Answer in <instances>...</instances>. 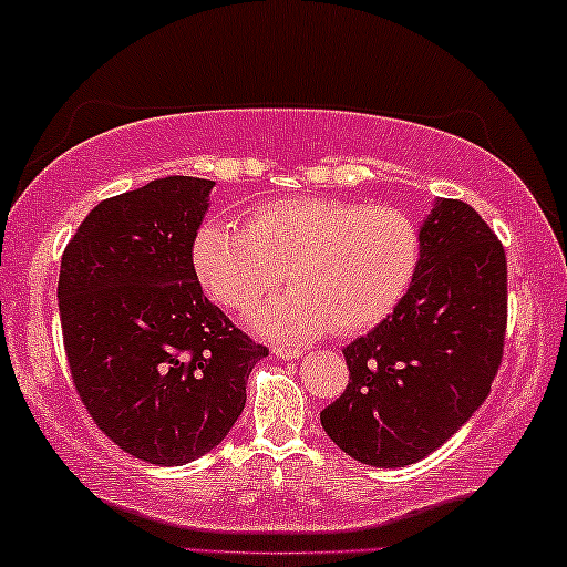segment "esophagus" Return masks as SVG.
Instances as JSON below:
<instances>
[{"label": "esophagus", "instance_id": "1", "mask_svg": "<svg viewBox=\"0 0 567 567\" xmlns=\"http://www.w3.org/2000/svg\"><path fill=\"white\" fill-rule=\"evenodd\" d=\"M274 353L278 355V359L289 361V359H299V355L305 353V351H301V348H291V346H276Z\"/></svg>", "mask_w": 567, "mask_h": 567}]
</instances>
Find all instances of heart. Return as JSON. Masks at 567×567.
I'll list each match as a JSON object with an SVG mask.
<instances>
[{"label": "heart", "instance_id": "obj_1", "mask_svg": "<svg viewBox=\"0 0 567 567\" xmlns=\"http://www.w3.org/2000/svg\"><path fill=\"white\" fill-rule=\"evenodd\" d=\"M190 255L204 291L237 315L286 276L291 289L252 315L262 336H359L405 299L421 266V231L400 208L301 196L252 208L245 229L206 221Z\"/></svg>", "mask_w": 567, "mask_h": 567}]
</instances>
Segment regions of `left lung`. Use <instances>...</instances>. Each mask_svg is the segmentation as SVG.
Returning a JSON list of instances; mask_svg holds the SVG:
<instances>
[{
	"label": "left lung",
	"mask_w": 567,
	"mask_h": 567,
	"mask_svg": "<svg viewBox=\"0 0 567 567\" xmlns=\"http://www.w3.org/2000/svg\"><path fill=\"white\" fill-rule=\"evenodd\" d=\"M506 250L475 208L439 198L421 227V266L398 309L346 346V392L320 413L348 456L405 467L483 405L503 359Z\"/></svg>",
	"instance_id": "8db88e82"
}]
</instances>
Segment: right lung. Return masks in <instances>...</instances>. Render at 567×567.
I'll return each instance as SVG.
<instances>
[{
	"label": "right lung",
	"instance_id": "1",
	"mask_svg": "<svg viewBox=\"0 0 567 567\" xmlns=\"http://www.w3.org/2000/svg\"><path fill=\"white\" fill-rule=\"evenodd\" d=\"M212 188L169 175L100 200L61 255L76 394L107 439L162 467L221 444L268 355L200 291L190 250Z\"/></svg>",
	"mask_w": 567,
	"mask_h": 567
}]
</instances>
